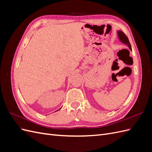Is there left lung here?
Wrapping results in <instances>:
<instances>
[{"instance_id":"left-lung-1","label":"left lung","mask_w":152,"mask_h":152,"mask_svg":"<svg viewBox=\"0 0 152 152\" xmlns=\"http://www.w3.org/2000/svg\"><path fill=\"white\" fill-rule=\"evenodd\" d=\"M117 33H118V38H119V39H120L121 42H123L124 44L127 45V46L129 47V48L131 50V44L129 42V39L127 38V37L126 35V34H124V32L122 31L121 30L118 31Z\"/></svg>"}]
</instances>
